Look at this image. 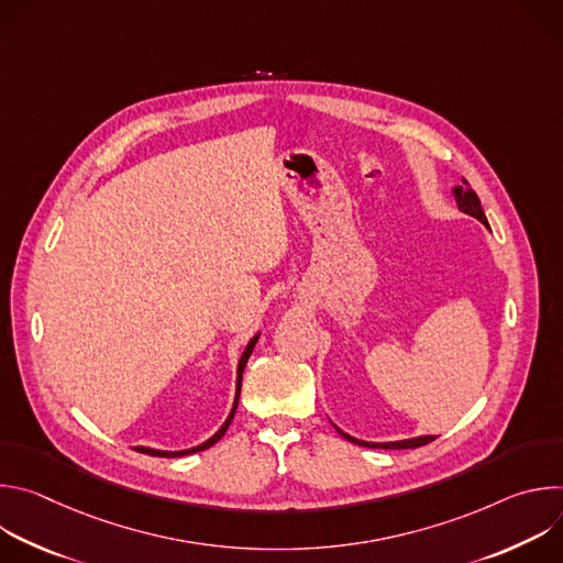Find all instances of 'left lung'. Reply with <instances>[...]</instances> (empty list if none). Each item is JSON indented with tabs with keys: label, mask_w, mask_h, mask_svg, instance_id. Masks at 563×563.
<instances>
[{
	"label": "left lung",
	"mask_w": 563,
	"mask_h": 563,
	"mask_svg": "<svg viewBox=\"0 0 563 563\" xmlns=\"http://www.w3.org/2000/svg\"><path fill=\"white\" fill-rule=\"evenodd\" d=\"M452 196H454V200H456L459 211H463V213H467V216L476 218L478 222H484V224L488 227V218H486L484 209H481L478 196H476L467 185H463V187H461V185H459V187H454V189H452ZM334 428H336V426H334ZM336 432H339L341 437H345L347 441L356 443V445L378 448V450H408V448H421V445H428L430 441H434V439H437V437L426 434V437H412V439H400V441H383V443H376V441H363V439H356V437H352V434L343 432L341 428H336Z\"/></svg>",
	"instance_id": "left-lung-1"
}]
</instances>
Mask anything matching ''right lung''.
<instances>
[{"instance_id": "1", "label": "right lung", "mask_w": 563, "mask_h": 563, "mask_svg": "<svg viewBox=\"0 0 563 563\" xmlns=\"http://www.w3.org/2000/svg\"><path fill=\"white\" fill-rule=\"evenodd\" d=\"M258 336H261V332L252 336V341L247 343V347H245L243 356H240V361H238V369H235V396H233V406H231V412H229V417L224 419V423L220 426V430H218L213 437H209V439H207V441H202L200 445H194V448H187V450H155V448H146V445H135V450H137V452H144V454H151V456H167V459H174V456H185V454H194V452L207 450V448H211L213 443H218V441L224 437V432H227V428L231 426V419H233V415H235V408H238V398H240V385H243V372H245V365H247V361H250V356H252V352H254V347H256V343H258Z\"/></svg>"}]
</instances>
